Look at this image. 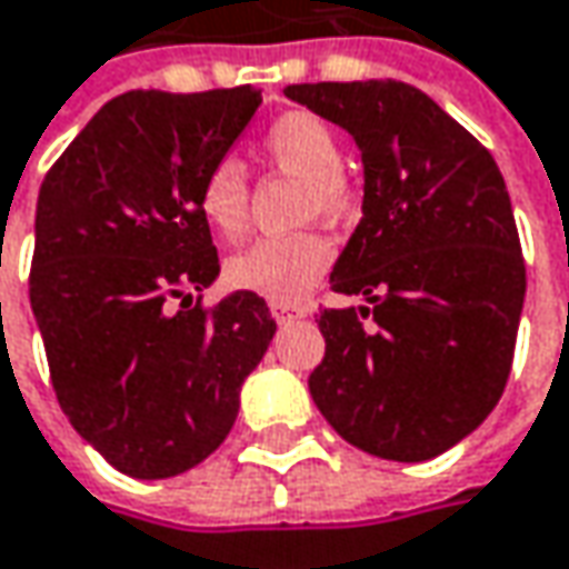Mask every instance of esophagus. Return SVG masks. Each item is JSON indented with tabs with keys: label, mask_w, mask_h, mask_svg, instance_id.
<instances>
[{
	"label": "esophagus",
	"mask_w": 569,
	"mask_h": 569,
	"mask_svg": "<svg viewBox=\"0 0 569 569\" xmlns=\"http://www.w3.org/2000/svg\"><path fill=\"white\" fill-rule=\"evenodd\" d=\"M270 315H273L280 325H286V321L306 318V309H296V306H286V302H273V306H270Z\"/></svg>",
	"instance_id": "34e87169"
}]
</instances>
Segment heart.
<instances>
[{"label": "heart", "instance_id": "1", "mask_svg": "<svg viewBox=\"0 0 569 569\" xmlns=\"http://www.w3.org/2000/svg\"><path fill=\"white\" fill-rule=\"evenodd\" d=\"M260 156L286 174L302 178V210L309 216L343 219L357 207V187L340 168V139L318 113H280L260 137ZM197 200L219 236L238 238L248 229L251 187L236 159L212 161ZM331 260V241L318 232L260 238L229 260V280L270 302H299L328 273Z\"/></svg>", "mask_w": 569, "mask_h": 569}]
</instances>
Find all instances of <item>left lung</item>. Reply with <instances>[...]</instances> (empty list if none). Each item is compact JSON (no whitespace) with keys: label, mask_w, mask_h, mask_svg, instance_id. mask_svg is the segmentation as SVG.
Here are the masks:
<instances>
[{"label":"left lung","mask_w":569,"mask_h":569,"mask_svg":"<svg viewBox=\"0 0 569 569\" xmlns=\"http://www.w3.org/2000/svg\"><path fill=\"white\" fill-rule=\"evenodd\" d=\"M362 152V219L331 273L359 309H325L318 410L350 446L427 461L497 408L526 299V260L493 156L395 79L286 86Z\"/></svg>","instance_id":"left-lung-1"}]
</instances>
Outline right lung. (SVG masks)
Listing matches in <instances>:
<instances>
[{"label":"right lung","instance_id":"add662e5","mask_svg":"<svg viewBox=\"0 0 569 569\" xmlns=\"http://www.w3.org/2000/svg\"><path fill=\"white\" fill-rule=\"evenodd\" d=\"M260 108L251 86L127 91L47 171L31 309L62 413L117 471L159 481L212 456L273 333L267 302L219 277L200 181Z\"/></svg>","mask_w":569,"mask_h":569}]
</instances>
